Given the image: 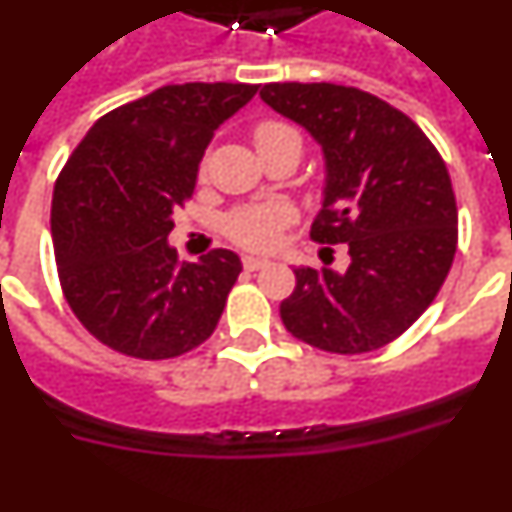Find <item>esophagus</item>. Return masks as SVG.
Segmentation results:
<instances>
[{"label": "esophagus", "mask_w": 512, "mask_h": 512, "mask_svg": "<svg viewBox=\"0 0 512 512\" xmlns=\"http://www.w3.org/2000/svg\"><path fill=\"white\" fill-rule=\"evenodd\" d=\"M243 266H246L248 271H259V269H266V266H271V261L256 259V256H246V259H243Z\"/></svg>", "instance_id": "1"}]
</instances>
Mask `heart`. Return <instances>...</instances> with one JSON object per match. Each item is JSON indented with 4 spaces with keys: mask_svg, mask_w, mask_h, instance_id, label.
Segmentation results:
<instances>
[{
    "mask_svg": "<svg viewBox=\"0 0 512 512\" xmlns=\"http://www.w3.org/2000/svg\"><path fill=\"white\" fill-rule=\"evenodd\" d=\"M253 143L259 151H266V148L284 146V143H300V135L284 122L266 120L253 130ZM289 220H292V212L287 207H248V210H238L235 215H230L225 230L238 246L253 248V251H269V248L277 246L279 235Z\"/></svg>",
    "mask_w": 512,
    "mask_h": 512,
    "instance_id": "1",
    "label": "heart"
}]
</instances>
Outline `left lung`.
Wrapping results in <instances>:
<instances>
[{"label":"left lung","instance_id":"1","mask_svg":"<svg viewBox=\"0 0 512 512\" xmlns=\"http://www.w3.org/2000/svg\"><path fill=\"white\" fill-rule=\"evenodd\" d=\"M261 99L323 151L310 235L348 243L351 264L295 269L284 328L330 354H366L402 336L436 300L456 253V200L436 146L405 112L338 84H266Z\"/></svg>","mask_w":512,"mask_h":512}]
</instances>
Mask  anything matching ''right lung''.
Listing matches in <instances>:
<instances>
[{"label":"right lung","instance_id":"obj_1","mask_svg":"<svg viewBox=\"0 0 512 512\" xmlns=\"http://www.w3.org/2000/svg\"><path fill=\"white\" fill-rule=\"evenodd\" d=\"M256 84H171L92 125L53 189V251L63 295L104 346L174 359L217 328L243 264L228 248L197 264L169 246L215 130Z\"/></svg>","mask_w":512,"mask_h":512}]
</instances>
